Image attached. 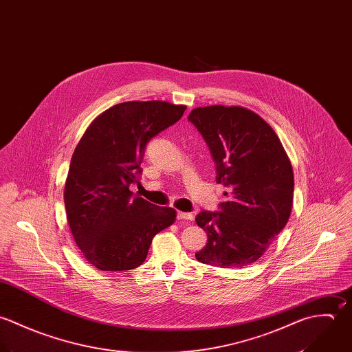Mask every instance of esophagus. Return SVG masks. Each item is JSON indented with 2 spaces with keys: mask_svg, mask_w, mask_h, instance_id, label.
<instances>
[{
  "mask_svg": "<svg viewBox=\"0 0 352 352\" xmlns=\"http://www.w3.org/2000/svg\"><path fill=\"white\" fill-rule=\"evenodd\" d=\"M177 217H178L179 220H193V214H192V213H189V212L178 211V213H177Z\"/></svg>",
  "mask_w": 352,
  "mask_h": 352,
  "instance_id": "34e87169",
  "label": "esophagus"
}]
</instances>
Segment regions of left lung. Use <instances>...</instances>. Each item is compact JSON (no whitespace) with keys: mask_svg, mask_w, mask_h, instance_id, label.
I'll return each mask as SVG.
<instances>
[{"mask_svg":"<svg viewBox=\"0 0 352 352\" xmlns=\"http://www.w3.org/2000/svg\"><path fill=\"white\" fill-rule=\"evenodd\" d=\"M216 163V182L227 188L221 212L201 211L196 223L207 235L196 253L203 264L242 268L256 263L288 221L294 171L275 131L254 111L213 104L193 109Z\"/></svg>","mask_w":352,"mask_h":352,"instance_id":"8db88e82","label":"left lung"}]
</instances>
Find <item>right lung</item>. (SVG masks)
<instances>
[{
    "label": "right lung",
    "mask_w": 352,
    "mask_h": 352,
    "mask_svg": "<svg viewBox=\"0 0 352 352\" xmlns=\"http://www.w3.org/2000/svg\"><path fill=\"white\" fill-rule=\"evenodd\" d=\"M184 104L124 102L98 116L78 141L64 189L72 235L84 258L106 272L135 270L177 211L132 197L146 142L181 120Z\"/></svg>",
    "instance_id": "obj_1"
}]
</instances>
